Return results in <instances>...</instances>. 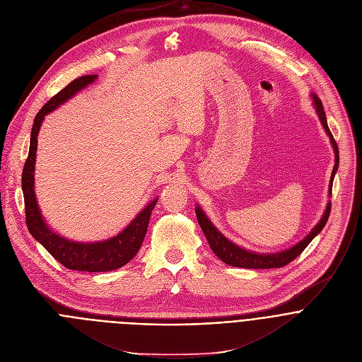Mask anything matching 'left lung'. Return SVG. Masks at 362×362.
I'll use <instances>...</instances> for the list:
<instances>
[{
	"label": "left lung",
	"mask_w": 362,
	"mask_h": 362,
	"mask_svg": "<svg viewBox=\"0 0 362 362\" xmlns=\"http://www.w3.org/2000/svg\"><path fill=\"white\" fill-rule=\"evenodd\" d=\"M313 98H314V105L317 108V112H318V117L327 131V134L329 135V139H331V144L334 147V151H335V165H334V170H332V174H331V182H329V194L332 191V181H334V175L338 170V163H339V154H338V146L337 142L328 128V124H327V117H325V111H324V107H322V103L321 100L313 94ZM329 212H331V202H328L327 205V209L322 215L321 221L313 228V231L303 240L300 241L297 245H294L293 248L290 250H285V251H281V252H276V254H257V252H251V251H247L244 248H240L238 245L233 244L230 240H227L218 230H216L211 221L206 218L205 214L202 212V209L199 206H197L195 209V214H197V220H198V224L204 233V235L206 237L208 240V244L211 247V250L214 251V254L218 257L220 259H223L226 264L231 265V267H240V268H254V269H267V268H281L286 264H290L293 259H296L307 247L308 244L314 240L315 235H318L321 233V230L325 227L327 221H328V216H329Z\"/></svg>",
	"instance_id": "1"
}]
</instances>
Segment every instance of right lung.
Returning <instances> with one entry per match:
<instances>
[{
	"instance_id": "1",
	"label": "right lung",
	"mask_w": 362,
	"mask_h": 362,
	"mask_svg": "<svg viewBox=\"0 0 362 362\" xmlns=\"http://www.w3.org/2000/svg\"><path fill=\"white\" fill-rule=\"evenodd\" d=\"M97 76H83L71 81L65 88H62L58 94H55L35 115L30 151L27 161L23 170L21 187L24 192V205H25V221L28 231L31 235L42 244V247L65 268L74 271H87V272H105L124 267L129 262L141 248V244L146 237L151 212L158 199L150 202L144 208L132 223L118 235L111 240L101 243H72L52 233L40 212L37 205L35 192H34V164H35V153H37V136L40 132L41 122L44 117L55 110L59 104L65 103L80 90L86 88L88 84L94 83Z\"/></svg>"
}]
</instances>
